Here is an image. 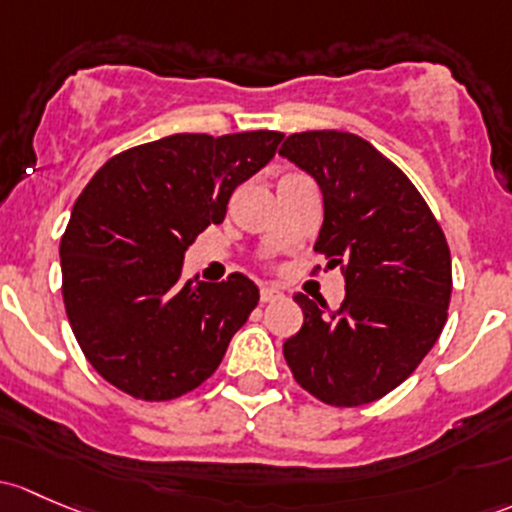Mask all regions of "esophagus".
Instances as JSON below:
<instances>
[{
	"label": "esophagus",
	"mask_w": 512,
	"mask_h": 512,
	"mask_svg": "<svg viewBox=\"0 0 512 512\" xmlns=\"http://www.w3.org/2000/svg\"><path fill=\"white\" fill-rule=\"evenodd\" d=\"M260 299L265 301H279V299H284V292L282 289H277V287H262L260 289Z\"/></svg>",
	"instance_id": "obj_1"
}]
</instances>
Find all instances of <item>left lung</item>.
<instances>
[{
    "label": "left lung",
    "instance_id": "obj_1",
    "mask_svg": "<svg viewBox=\"0 0 512 512\" xmlns=\"http://www.w3.org/2000/svg\"><path fill=\"white\" fill-rule=\"evenodd\" d=\"M279 154L319 181L324 225L314 250L346 274L341 309L294 294L304 324L284 341V358L316 400L368 405L410 378L446 324L444 230L405 171L358 134H289Z\"/></svg>",
    "mask_w": 512,
    "mask_h": 512
}]
</instances>
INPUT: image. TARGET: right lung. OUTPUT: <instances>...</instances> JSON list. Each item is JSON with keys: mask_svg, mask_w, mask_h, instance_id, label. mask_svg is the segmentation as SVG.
Instances as JSON below:
<instances>
[{"mask_svg": "<svg viewBox=\"0 0 512 512\" xmlns=\"http://www.w3.org/2000/svg\"><path fill=\"white\" fill-rule=\"evenodd\" d=\"M282 132L171 134L115 154L75 201L61 238L63 304L80 351L117 390L164 402L206 383L257 306L245 274L184 279V252L223 223Z\"/></svg>", "mask_w": 512, "mask_h": 512, "instance_id": "1", "label": "right lung"}]
</instances>
